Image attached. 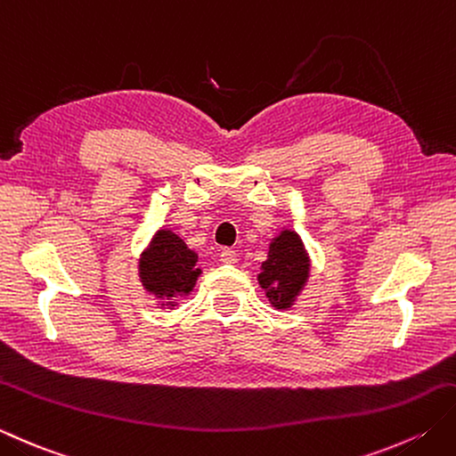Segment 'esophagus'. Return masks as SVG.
<instances>
[{
    "label": "esophagus",
    "mask_w": 456,
    "mask_h": 456,
    "mask_svg": "<svg viewBox=\"0 0 456 456\" xmlns=\"http://www.w3.org/2000/svg\"><path fill=\"white\" fill-rule=\"evenodd\" d=\"M221 263H225V265H235L237 263V253L233 251V248H223Z\"/></svg>",
    "instance_id": "34e87169"
}]
</instances>
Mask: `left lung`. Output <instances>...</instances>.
<instances>
[{"label": "left lung", "instance_id": "left-lung-1", "mask_svg": "<svg viewBox=\"0 0 456 456\" xmlns=\"http://www.w3.org/2000/svg\"><path fill=\"white\" fill-rule=\"evenodd\" d=\"M310 276V256L297 231L282 229L269 245L256 281L271 305L289 310L300 297Z\"/></svg>", "mask_w": 456, "mask_h": 456}]
</instances>
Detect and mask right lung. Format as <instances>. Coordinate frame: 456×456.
I'll use <instances>...</instances> for the list:
<instances>
[{"label":"right lung","mask_w":456,"mask_h":456,"mask_svg":"<svg viewBox=\"0 0 456 456\" xmlns=\"http://www.w3.org/2000/svg\"><path fill=\"white\" fill-rule=\"evenodd\" d=\"M138 274L144 290L162 300V308L174 310L177 298L193 290L201 269L198 253L180 235L172 229H159L140 255Z\"/></svg>","instance_id":"1"}]
</instances>
